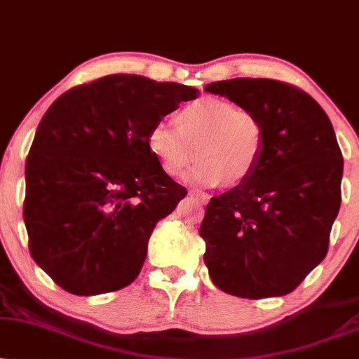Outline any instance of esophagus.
<instances>
[{
	"label": "esophagus",
	"instance_id": "obj_1",
	"mask_svg": "<svg viewBox=\"0 0 359 359\" xmlns=\"http://www.w3.org/2000/svg\"><path fill=\"white\" fill-rule=\"evenodd\" d=\"M189 195L190 197H194V198H197L198 202H202V203H207L208 201H210V195L208 194H205V192H202V190H190L189 192Z\"/></svg>",
	"mask_w": 359,
	"mask_h": 359
}]
</instances>
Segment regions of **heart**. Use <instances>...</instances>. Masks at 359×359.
I'll return each mask as SVG.
<instances>
[{
	"label": "heart",
	"mask_w": 359,
	"mask_h": 359,
	"mask_svg": "<svg viewBox=\"0 0 359 359\" xmlns=\"http://www.w3.org/2000/svg\"><path fill=\"white\" fill-rule=\"evenodd\" d=\"M175 123L157 121L147 133L149 151L169 177L182 175L195 152L201 162L187 179L203 185L242 184L260 164L265 127L252 111L205 97L180 109Z\"/></svg>",
	"instance_id": "obj_1"
}]
</instances>
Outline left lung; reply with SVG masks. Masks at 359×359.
Segmentation results:
<instances>
[{
    "label": "left lung",
    "instance_id": "8db88e82",
    "mask_svg": "<svg viewBox=\"0 0 359 359\" xmlns=\"http://www.w3.org/2000/svg\"><path fill=\"white\" fill-rule=\"evenodd\" d=\"M205 90L252 111L265 127V149L245 182L208 202L203 262L222 292L283 297L328 253L343 177L333 126L310 94L283 81L237 78Z\"/></svg>",
    "mask_w": 359,
    "mask_h": 359
}]
</instances>
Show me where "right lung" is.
I'll use <instances>...</instances> for the list:
<instances>
[{"label": "right lung", "mask_w": 359, "mask_h": 359, "mask_svg": "<svg viewBox=\"0 0 359 359\" xmlns=\"http://www.w3.org/2000/svg\"><path fill=\"white\" fill-rule=\"evenodd\" d=\"M198 96L190 86L111 74L66 90L41 119L22 205L33 260L81 297L137 278L157 222L187 190L147 147L154 122Z\"/></svg>", "instance_id": "add662e5"}]
</instances>
